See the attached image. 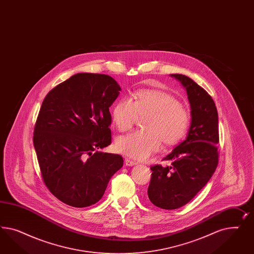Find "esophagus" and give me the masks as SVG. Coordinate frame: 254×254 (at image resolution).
Returning <instances> with one entry per match:
<instances>
[{"mask_svg": "<svg viewBox=\"0 0 254 254\" xmlns=\"http://www.w3.org/2000/svg\"><path fill=\"white\" fill-rule=\"evenodd\" d=\"M125 163H126V166H127V167H132V166H136V165H138V163H137V162L130 160L129 158H126Z\"/></svg>", "mask_w": 254, "mask_h": 254, "instance_id": "obj_1", "label": "esophagus"}]
</instances>
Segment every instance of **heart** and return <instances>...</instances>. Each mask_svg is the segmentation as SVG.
<instances>
[{
  "instance_id": "b5f03b06",
  "label": "heart",
  "mask_w": 254,
  "mask_h": 254,
  "mask_svg": "<svg viewBox=\"0 0 254 254\" xmlns=\"http://www.w3.org/2000/svg\"><path fill=\"white\" fill-rule=\"evenodd\" d=\"M138 116H147L145 129L131 132L116 139V150L131 158L144 160L161 149L163 140L176 144L187 134L191 116L189 111L169 93L142 89L132 100L123 99L112 110V120L121 132L129 130Z\"/></svg>"
}]
</instances>
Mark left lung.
Returning <instances> with one entry per match:
<instances>
[{
	"instance_id": "8db88e82",
	"label": "left lung",
	"mask_w": 254,
	"mask_h": 254,
	"mask_svg": "<svg viewBox=\"0 0 254 254\" xmlns=\"http://www.w3.org/2000/svg\"><path fill=\"white\" fill-rule=\"evenodd\" d=\"M170 76L186 90L192 121L185 140L163 159L171 164L151 167L148 197L163 209H176L192 200L213 175L219 160L218 112L212 98L191 78Z\"/></svg>"
}]
</instances>
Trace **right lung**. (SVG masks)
Returning <instances> with one entry per match:
<instances>
[{
  "label": "right lung",
  "mask_w": 254,
  "mask_h": 254,
  "mask_svg": "<svg viewBox=\"0 0 254 254\" xmlns=\"http://www.w3.org/2000/svg\"><path fill=\"white\" fill-rule=\"evenodd\" d=\"M120 85L106 74L77 73L46 95L34 127L33 145L42 178L63 203L85 208L97 203L123 167L111 144L109 108Z\"/></svg>",
  "instance_id": "obj_1"
}]
</instances>
